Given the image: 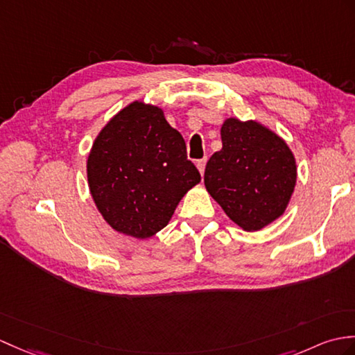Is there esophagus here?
Wrapping results in <instances>:
<instances>
[{"label":"esophagus","instance_id":"34e87169","mask_svg":"<svg viewBox=\"0 0 355 355\" xmlns=\"http://www.w3.org/2000/svg\"><path fill=\"white\" fill-rule=\"evenodd\" d=\"M205 163H207V159H201V160L196 162V168H198V171L201 172V175L204 174V171H205Z\"/></svg>","mask_w":355,"mask_h":355}]
</instances>
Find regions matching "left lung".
Listing matches in <instances>:
<instances>
[{
	"label": "left lung",
	"instance_id": "obj_1",
	"mask_svg": "<svg viewBox=\"0 0 355 355\" xmlns=\"http://www.w3.org/2000/svg\"><path fill=\"white\" fill-rule=\"evenodd\" d=\"M222 150L207 162L204 183L228 218L257 232L283 215L296 183L293 154L282 137L257 122L230 118Z\"/></svg>",
	"mask_w": 355,
	"mask_h": 355
}]
</instances>
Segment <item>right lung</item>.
<instances>
[{"instance_id":"1","label":"right lung","mask_w":355,"mask_h":355,"mask_svg":"<svg viewBox=\"0 0 355 355\" xmlns=\"http://www.w3.org/2000/svg\"><path fill=\"white\" fill-rule=\"evenodd\" d=\"M87 181L112 228L146 239L168 225L180 200L201 175L187 159L183 136L159 107L133 103L95 139Z\"/></svg>"}]
</instances>
